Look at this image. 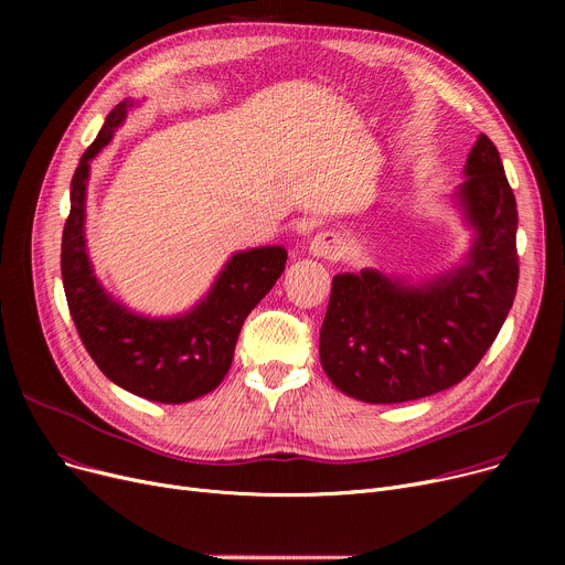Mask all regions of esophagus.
<instances>
[{
    "label": "esophagus",
    "mask_w": 565,
    "mask_h": 565,
    "mask_svg": "<svg viewBox=\"0 0 565 565\" xmlns=\"http://www.w3.org/2000/svg\"><path fill=\"white\" fill-rule=\"evenodd\" d=\"M348 252V241L337 233V231H322L311 237L309 243V254L316 258H328V260H339Z\"/></svg>",
    "instance_id": "34e87169"
}]
</instances>
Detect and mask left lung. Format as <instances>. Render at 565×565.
Here are the masks:
<instances>
[{"instance_id": "left-lung-1", "label": "left lung", "mask_w": 565, "mask_h": 565, "mask_svg": "<svg viewBox=\"0 0 565 565\" xmlns=\"http://www.w3.org/2000/svg\"><path fill=\"white\" fill-rule=\"evenodd\" d=\"M449 201L471 231L451 270L414 281L364 267L332 279L320 364L339 392L364 403L433 396L467 377L497 339L518 290V205L486 135Z\"/></svg>"}]
</instances>
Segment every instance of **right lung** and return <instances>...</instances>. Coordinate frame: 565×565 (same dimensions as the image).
I'll use <instances>...</instances> for the list:
<instances>
[{"instance_id":"1","label":"right lung","mask_w":565,"mask_h":565,"mask_svg":"<svg viewBox=\"0 0 565 565\" xmlns=\"http://www.w3.org/2000/svg\"><path fill=\"white\" fill-rule=\"evenodd\" d=\"M139 105L118 103L71 181V215L62 237V279L84 348L118 387L153 403L181 405L220 387L231 369L245 318L281 277L288 252L279 245L235 252L211 290L188 311L151 318L111 298L86 249V185L92 160Z\"/></svg>"}]
</instances>
